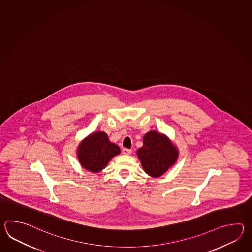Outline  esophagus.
Wrapping results in <instances>:
<instances>
[{
    "label": "esophagus",
    "instance_id": "1",
    "mask_svg": "<svg viewBox=\"0 0 252 252\" xmlns=\"http://www.w3.org/2000/svg\"><path fill=\"white\" fill-rule=\"evenodd\" d=\"M122 152H123V154H124V155H130L131 152H132V150L127 149V148H124V149L122 150Z\"/></svg>",
    "mask_w": 252,
    "mask_h": 252
}]
</instances>
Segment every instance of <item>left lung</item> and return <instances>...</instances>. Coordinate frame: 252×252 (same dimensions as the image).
<instances>
[{
  "label": "left lung",
  "instance_id": "obj_1",
  "mask_svg": "<svg viewBox=\"0 0 252 252\" xmlns=\"http://www.w3.org/2000/svg\"><path fill=\"white\" fill-rule=\"evenodd\" d=\"M137 155L145 172L150 177H158L177 161L178 152L165 135L152 130L145 135Z\"/></svg>",
  "mask_w": 252,
  "mask_h": 252
}]
</instances>
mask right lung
I'll use <instances>...</instances> for the list:
<instances>
[{
	"instance_id": "obj_1",
	"label": "right lung",
	"mask_w": 252,
	"mask_h": 252,
	"mask_svg": "<svg viewBox=\"0 0 252 252\" xmlns=\"http://www.w3.org/2000/svg\"><path fill=\"white\" fill-rule=\"evenodd\" d=\"M77 152L82 166L97 173L103 169L114 156L120 154L121 150L117 145L109 141L107 134L98 131L84 139Z\"/></svg>"
}]
</instances>
